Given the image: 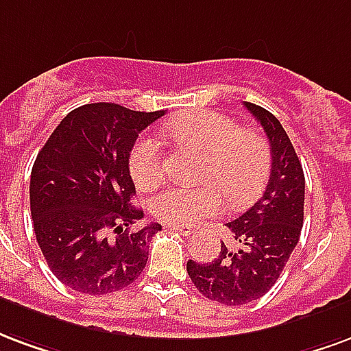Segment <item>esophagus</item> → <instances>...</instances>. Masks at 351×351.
<instances>
[{"mask_svg":"<svg viewBox=\"0 0 351 351\" xmlns=\"http://www.w3.org/2000/svg\"><path fill=\"white\" fill-rule=\"evenodd\" d=\"M165 228L173 230V232H178V234H181V235L193 234V228H191V226H185V224H172V222H166Z\"/></svg>","mask_w":351,"mask_h":351,"instance_id":"1","label":"esophagus"}]
</instances>
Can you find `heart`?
Returning <instances> with one entry per match:
<instances>
[{"label": "heart", "mask_w": 351, "mask_h": 351, "mask_svg": "<svg viewBox=\"0 0 351 351\" xmlns=\"http://www.w3.org/2000/svg\"><path fill=\"white\" fill-rule=\"evenodd\" d=\"M166 130L179 144L204 155L198 178L202 185H170L151 200L153 215L172 224H194L219 215L226 206H245L263 189L271 170V147L256 130L241 129L228 116L198 110L173 117ZM129 170L142 189L157 185L165 176V155L155 136L138 138L129 155Z\"/></svg>", "instance_id": "b5f03b06"}]
</instances>
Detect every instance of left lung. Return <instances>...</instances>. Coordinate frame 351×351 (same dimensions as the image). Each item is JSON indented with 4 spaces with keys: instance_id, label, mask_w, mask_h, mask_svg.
<instances>
[{
    "instance_id": "left-lung-1",
    "label": "left lung",
    "mask_w": 351,
    "mask_h": 351,
    "mask_svg": "<svg viewBox=\"0 0 351 351\" xmlns=\"http://www.w3.org/2000/svg\"><path fill=\"white\" fill-rule=\"evenodd\" d=\"M245 108L260 121L269 140V181L260 200L226 224L239 249L230 250L221 243L213 262H186L196 290L228 306L256 301L277 282L299 241L305 206L303 166L280 121L252 102H245Z\"/></svg>"
}]
</instances>
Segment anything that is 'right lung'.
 Wrapping results in <instances>:
<instances>
[{
	"label": "right lung",
	"instance_id": "1",
	"mask_svg": "<svg viewBox=\"0 0 351 351\" xmlns=\"http://www.w3.org/2000/svg\"><path fill=\"white\" fill-rule=\"evenodd\" d=\"M165 116L114 102L69 112L39 151L29 181L35 237L58 280L89 295L123 290L147 263L149 241L160 224L132 230L144 211L129 155L138 134Z\"/></svg>",
	"mask_w": 351,
	"mask_h": 351
}]
</instances>
